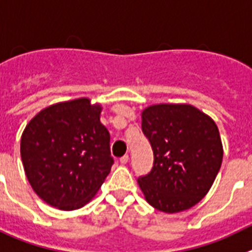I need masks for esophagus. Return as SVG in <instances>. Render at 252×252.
<instances>
[{
  "label": "esophagus",
  "mask_w": 252,
  "mask_h": 252,
  "mask_svg": "<svg viewBox=\"0 0 252 252\" xmlns=\"http://www.w3.org/2000/svg\"><path fill=\"white\" fill-rule=\"evenodd\" d=\"M129 161V156L128 155H124L123 157H120V163H123V165H126V163H128Z\"/></svg>",
  "instance_id": "34e87169"
}]
</instances>
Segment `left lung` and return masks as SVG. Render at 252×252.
Masks as SVG:
<instances>
[{"mask_svg": "<svg viewBox=\"0 0 252 252\" xmlns=\"http://www.w3.org/2000/svg\"><path fill=\"white\" fill-rule=\"evenodd\" d=\"M142 132L153 151L151 171L138 178L146 200L165 213L200 202L222 165V142L213 119L191 105H153L142 113Z\"/></svg>", "mask_w": 252, "mask_h": 252, "instance_id": "8db88e82", "label": "left lung"}]
</instances>
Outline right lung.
Here are the masks:
<instances>
[{"label": "right lung", "mask_w": 252, "mask_h": 252, "mask_svg": "<svg viewBox=\"0 0 252 252\" xmlns=\"http://www.w3.org/2000/svg\"><path fill=\"white\" fill-rule=\"evenodd\" d=\"M100 113V105L77 99L52 105L26 126L20 147L26 178L52 207H84L110 172V134Z\"/></svg>", "instance_id": "right-lung-1"}]
</instances>
